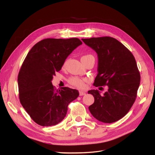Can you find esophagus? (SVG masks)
I'll list each match as a JSON object with an SVG mask.
<instances>
[{
	"instance_id": "1",
	"label": "esophagus",
	"mask_w": 155,
	"mask_h": 155,
	"mask_svg": "<svg viewBox=\"0 0 155 155\" xmlns=\"http://www.w3.org/2000/svg\"><path fill=\"white\" fill-rule=\"evenodd\" d=\"M79 96H84V95H85V94H86L85 92H83V91H79Z\"/></svg>"
}]
</instances>
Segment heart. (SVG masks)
I'll list each match as a JSON object with an SVG mask.
<instances>
[{
    "instance_id": "heart-1",
    "label": "heart",
    "mask_w": 155,
    "mask_h": 155,
    "mask_svg": "<svg viewBox=\"0 0 155 155\" xmlns=\"http://www.w3.org/2000/svg\"><path fill=\"white\" fill-rule=\"evenodd\" d=\"M93 56L90 54H87L81 57V60L82 59H88L89 58H92ZM67 61H65L64 64H63V67H64L67 64ZM87 81V79H84V78H79L78 77H72L69 79V83L71 84L72 85L78 87L79 88H84L85 87V82Z\"/></svg>"
}]
</instances>
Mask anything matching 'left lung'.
<instances>
[{
	"mask_svg": "<svg viewBox=\"0 0 155 155\" xmlns=\"http://www.w3.org/2000/svg\"><path fill=\"white\" fill-rule=\"evenodd\" d=\"M97 54V75L94 85L108 86L101 95L97 90L88 92L94 97L88 107L92 115L104 123L122 118L130 109L137 96L140 74L133 54L113 37L82 39Z\"/></svg>",
	"mask_w": 155,
	"mask_h": 155,
	"instance_id": "obj_1",
	"label": "left lung"
}]
</instances>
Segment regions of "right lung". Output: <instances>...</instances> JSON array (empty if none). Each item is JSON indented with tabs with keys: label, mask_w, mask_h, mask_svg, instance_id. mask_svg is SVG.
Wrapping results in <instances>:
<instances>
[{
	"label": "right lung",
	"mask_w": 155,
	"mask_h": 155,
	"mask_svg": "<svg viewBox=\"0 0 155 155\" xmlns=\"http://www.w3.org/2000/svg\"><path fill=\"white\" fill-rule=\"evenodd\" d=\"M78 38L45 39L36 43L23 62L18 75L19 100L31 118L39 125H57L66 116L68 105L76 100V89L54 88L51 80L65 59L81 45Z\"/></svg>",
	"instance_id": "1"
}]
</instances>
